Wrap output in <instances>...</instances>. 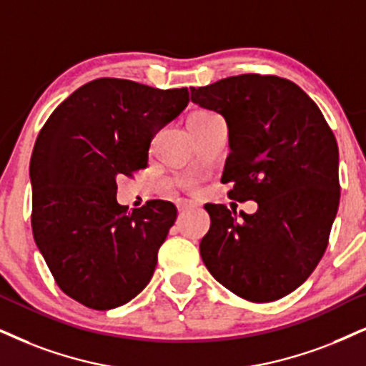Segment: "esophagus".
I'll use <instances>...</instances> for the list:
<instances>
[{"mask_svg": "<svg viewBox=\"0 0 366 366\" xmlns=\"http://www.w3.org/2000/svg\"><path fill=\"white\" fill-rule=\"evenodd\" d=\"M197 207V204L196 202H192V201H182L179 204V211L180 212H187V211H191V209H196Z\"/></svg>", "mask_w": 366, "mask_h": 366, "instance_id": "esophagus-1", "label": "esophagus"}]
</instances>
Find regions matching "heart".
I'll return each mask as SVG.
<instances>
[{
    "label": "heart",
    "mask_w": 366,
    "mask_h": 366,
    "mask_svg": "<svg viewBox=\"0 0 366 366\" xmlns=\"http://www.w3.org/2000/svg\"><path fill=\"white\" fill-rule=\"evenodd\" d=\"M204 114H209L207 111H197V113H194L191 118H196V117H204Z\"/></svg>",
    "instance_id": "b5f03b06"
}]
</instances>
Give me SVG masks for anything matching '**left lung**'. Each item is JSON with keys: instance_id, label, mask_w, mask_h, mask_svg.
Here are the masks:
<instances>
[{"instance_id": "obj_1", "label": "left lung", "mask_w": 366, "mask_h": 366, "mask_svg": "<svg viewBox=\"0 0 366 366\" xmlns=\"http://www.w3.org/2000/svg\"><path fill=\"white\" fill-rule=\"evenodd\" d=\"M192 103L228 124L221 182L255 214L206 204L199 249L211 275L239 297L272 302L294 292L325 255L340 206L337 143L321 109L292 81L242 74L191 87Z\"/></svg>"}]
</instances>
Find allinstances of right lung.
<instances>
[{
    "mask_svg": "<svg viewBox=\"0 0 366 366\" xmlns=\"http://www.w3.org/2000/svg\"><path fill=\"white\" fill-rule=\"evenodd\" d=\"M187 103V87L101 77L74 91L40 129L30 160L31 229L57 285L82 306H123L154 275L177 209L154 199L128 211L117 201V177L147 167L152 138Z\"/></svg>",
    "mask_w": 366,
    "mask_h": 366,
    "instance_id": "add662e5",
    "label": "right lung"
}]
</instances>
